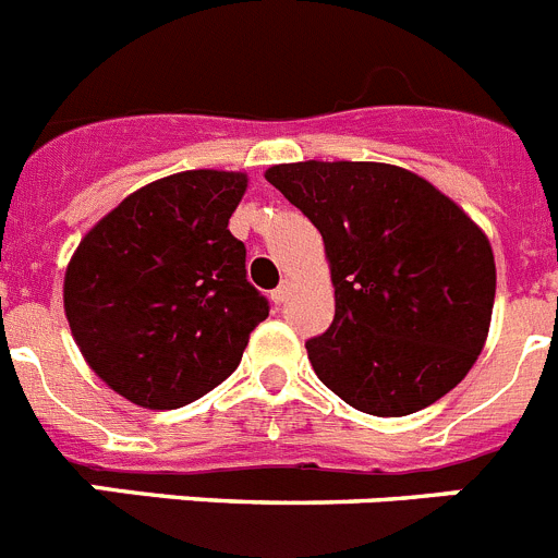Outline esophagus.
Masks as SVG:
<instances>
[{
  "label": "esophagus",
  "instance_id": "obj_1",
  "mask_svg": "<svg viewBox=\"0 0 558 558\" xmlns=\"http://www.w3.org/2000/svg\"><path fill=\"white\" fill-rule=\"evenodd\" d=\"M288 293H290L288 284H279V288H276L274 293H270V302H274V304H282L284 299H288Z\"/></svg>",
  "mask_w": 558,
  "mask_h": 558
}]
</instances>
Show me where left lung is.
Returning a JSON list of instances; mask_svg holds the SVG:
<instances>
[{
    "mask_svg": "<svg viewBox=\"0 0 558 558\" xmlns=\"http://www.w3.org/2000/svg\"><path fill=\"white\" fill-rule=\"evenodd\" d=\"M265 179L324 236L335 318L307 340L324 386L372 416H408L452 391L495 307L481 226L430 181L383 161H295Z\"/></svg>",
    "mask_w": 558,
    "mask_h": 558,
    "instance_id": "1",
    "label": "left lung"
}]
</instances>
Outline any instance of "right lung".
<instances>
[{"label":"right lung","mask_w":558,"mask_h":558,"mask_svg":"<svg viewBox=\"0 0 558 558\" xmlns=\"http://www.w3.org/2000/svg\"><path fill=\"white\" fill-rule=\"evenodd\" d=\"M245 190V172H172L113 206L69 259L72 338L133 405L172 411L209 393L268 318L245 279V245L229 231Z\"/></svg>","instance_id":"obj_1"}]
</instances>
